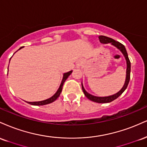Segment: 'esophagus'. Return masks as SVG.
I'll list each match as a JSON object with an SVG mask.
<instances>
[{"instance_id": "esophagus-1", "label": "esophagus", "mask_w": 147, "mask_h": 147, "mask_svg": "<svg viewBox=\"0 0 147 147\" xmlns=\"http://www.w3.org/2000/svg\"><path fill=\"white\" fill-rule=\"evenodd\" d=\"M81 65H82V61H78L76 63V67H77V68H79V67H80Z\"/></svg>"}]
</instances>
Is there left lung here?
<instances>
[{"mask_svg":"<svg viewBox=\"0 0 147 147\" xmlns=\"http://www.w3.org/2000/svg\"><path fill=\"white\" fill-rule=\"evenodd\" d=\"M98 38L100 40V42L103 44H107V43H111L112 45L115 46V47H117L119 50H120V51L122 53V54L125 56L126 61H127V75H126V80L124 86L122 88L120 89V91H118V93L114 95H112V96H106V97H97V96H94L93 95H91L89 93H87L85 91L84 88L82 84V89L83 91L84 96L87 97L88 99L90 100L95 102L98 103H107V102H111L113 100L118 98L119 96L121 95L124 91H125V89H127V86H128L129 80H130V73H131V63L129 58L128 57V54H127V50H126L125 47L122 44V43L119 42L118 41H115V40L111 38L107 37L105 36H100L98 37Z\"/></svg>","mask_w":147,"mask_h":147,"instance_id":"left-lung-1","label":"left lung"}]
</instances>
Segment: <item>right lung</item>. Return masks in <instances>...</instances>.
I'll return each mask as SVG.
<instances>
[{
  "label": "right lung",
  "instance_id": "1",
  "mask_svg": "<svg viewBox=\"0 0 147 147\" xmlns=\"http://www.w3.org/2000/svg\"><path fill=\"white\" fill-rule=\"evenodd\" d=\"M21 48H22V47H20L19 49H20ZM71 73H72V71H70L67 72V73H65L63 74V80H62V82H61V84H60V87L58 88V91H56V94L53 95L52 97L48 98V99L45 100H42V101L27 102H28L29 104L32 105H45L49 104V103H51V102H54L57 99V98L59 97L60 93H61V91H62V89H63V86L64 82H65V80H67V78L69 77V76H70V74Z\"/></svg>",
  "mask_w": 147,
  "mask_h": 147
}]
</instances>
